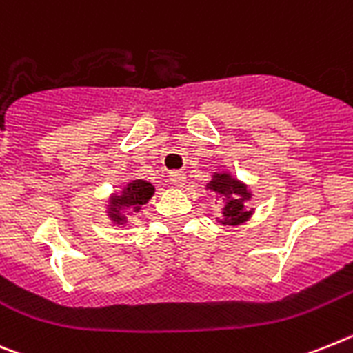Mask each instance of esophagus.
<instances>
[{"instance_id": "obj_1", "label": "esophagus", "mask_w": 353, "mask_h": 353, "mask_svg": "<svg viewBox=\"0 0 353 353\" xmlns=\"http://www.w3.org/2000/svg\"><path fill=\"white\" fill-rule=\"evenodd\" d=\"M170 181H172L176 186L183 188V186L186 185V174L181 172V170H172V172H170Z\"/></svg>"}]
</instances>
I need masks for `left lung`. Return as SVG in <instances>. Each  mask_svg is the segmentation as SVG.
<instances>
[{
    "label": "left lung",
    "instance_id": "8db88e82",
    "mask_svg": "<svg viewBox=\"0 0 353 353\" xmlns=\"http://www.w3.org/2000/svg\"><path fill=\"white\" fill-rule=\"evenodd\" d=\"M206 190L214 194L223 202L222 223L228 225H240L252 216V210H245V202L250 201L252 194L245 183L236 179L229 172H214Z\"/></svg>",
    "mask_w": 353,
    "mask_h": 353
}]
</instances>
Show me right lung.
I'll list each match as a JSON object with an SVG mask.
<instances>
[{
    "mask_svg": "<svg viewBox=\"0 0 353 353\" xmlns=\"http://www.w3.org/2000/svg\"><path fill=\"white\" fill-rule=\"evenodd\" d=\"M154 195V186L149 181L143 179H133L122 188L121 194H115L110 199L108 206V216L113 223L117 225H124L128 222V216L131 211L139 213L142 210L143 204L151 201Z\"/></svg>",
    "mask_w": 353,
    "mask_h": 353,
    "instance_id": "1",
    "label": "right lung"
}]
</instances>
